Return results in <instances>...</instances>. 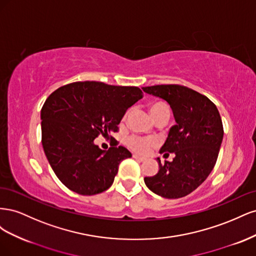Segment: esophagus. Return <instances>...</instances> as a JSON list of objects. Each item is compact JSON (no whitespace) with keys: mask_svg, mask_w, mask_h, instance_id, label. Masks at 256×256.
<instances>
[{"mask_svg":"<svg viewBox=\"0 0 256 256\" xmlns=\"http://www.w3.org/2000/svg\"><path fill=\"white\" fill-rule=\"evenodd\" d=\"M136 160H138V161H145L146 160V158L145 157H141V156H138V154H134V156H132Z\"/></svg>","mask_w":256,"mask_h":256,"instance_id":"1","label":"esophagus"}]
</instances>
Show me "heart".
<instances>
[{
    "label": "heart",
    "mask_w": 256,
    "mask_h": 256,
    "mask_svg": "<svg viewBox=\"0 0 256 256\" xmlns=\"http://www.w3.org/2000/svg\"><path fill=\"white\" fill-rule=\"evenodd\" d=\"M150 113L152 115V120H154L156 118H158L159 116L162 115H170V110L168 106L164 104V102H156L152 104L150 106ZM127 116V114L125 115V118ZM126 145L129 147L130 150H132L136 152L138 154H146L148 152L152 147H154L156 145V141L154 138H142L138 136H130L127 138L126 140Z\"/></svg>",
    "instance_id": "heart-1"
}]
</instances>
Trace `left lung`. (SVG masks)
Returning a JSON list of instances; mask_svg holds the SVG:
<instances>
[{
    "label": "left lung",
    "mask_w": 256,
    "mask_h": 256,
    "mask_svg": "<svg viewBox=\"0 0 256 256\" xmlns=\"http://www.w3.org/2000/svg\"><path fill=\"white\" fill-rule=\"evenodd\" d=\"M147 94L166 100L176 125L168 134L160 154L172 162L161 164L158 173L145 177L150 191L166 198H180L190 194L212 171L223 140V126L216 106L206 96L182 85H154L143 88Z\"/></svg>",
    "instance_id": "1"
}]
</instances>
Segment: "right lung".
<instances>
[{
    "instance_id": "obj_1",
    "label": "right lung",
    "mask_w": 256,
    "mask_h": 256,
    "mask_svg": "<svg viewBox=\"0 0 256 256\" xmlns=\"http://www.w3.org/2000/svg\"><path fill=\"white\" fill-rule=\"evenodd\" d=\"M142 97L136 86L84 81L64 85L47 98L40 112L42 143L53 172L68 189L94 196L111 187L131 152L115 145L102 150L94 140L118 131L125 112Z\"/></svg>"
}]
</instances>
